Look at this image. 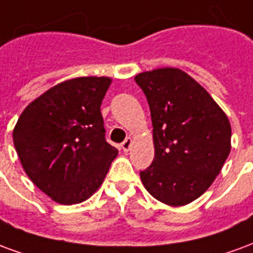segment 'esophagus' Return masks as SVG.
<instances>
[{
	"label": "esophagus",
	"instance_id": "obj_1",
	"mask_svg": "<svg viewBox=\"0 0 253 253\" xmlns=\"http://www.w3.org/2000/svg\"><path fill=\"white\" fill-rule=\"evenodd\" d=\"M131 143H132L131 138H126V139L122 142V149H123L125 152H128V149L131 148Z\"/></svg>",
	"mask_w": 253,
	"mask_h": 253
}]
</instances>
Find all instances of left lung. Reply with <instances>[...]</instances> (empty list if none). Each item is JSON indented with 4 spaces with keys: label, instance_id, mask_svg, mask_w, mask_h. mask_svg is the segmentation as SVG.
Wrapping results in <instances>:
<instances>
[{
    "label": "left lung",
    "instance_id": "1",
    "mask_svg": "<svg viewBox=\"0 0 253 253\" xmlns=\"http://www.w3.org/2000/svg\"><path fill=\"white\" fill-rule=\"evenodd\" d=\"M150 108L154 160L139 172L157 201L184 206L205 192L230 153L228 116L187 73L164 67L135 76Z\"/></svg>",
    "mask_w": 253,
    "mask_h": 253
}]
</instances>
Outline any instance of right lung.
I'll list each match as a JSON object with an SVG mask.
<instances>
[{
  "instance_id": "1",
  "label": "right lung",
  "mask_w": 253,
  "mask_h": 253,
  "mask_svg": "<svg viewBox=\"0 0 253 253\" xmlns=\"http://www.w3.org/2000/svg\"><path fill=\"white\" fill-rule=\"evenodd\" d=\"M108 77H78L48 89L20 115L13 143L25 173L52 201L76 205L100 187L118 149L105 141L100 105Z\"/></svg>"
}]
</instances>
